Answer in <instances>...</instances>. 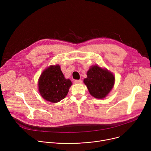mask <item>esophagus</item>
Returning a JSON list of instances; mask_svg holds the SVG:
<instances>
[{
    "label": "esophagus",
    "instance_id": "34e87169",
    "mask_svg": "<svg viewBox=\"0 0 151 151\" xmlns=\"http://www.w3.org/2000/svg\"><path fill=\"white\" fill-rule=\"evenodd\" d=\"M74 82H75V83H81L82 81L81 80H75Z\"/></svg>",
    "mask_w": 151,
    "mask_h": 151
}]
</instances>
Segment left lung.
<instances>
[{"label":"left lung","instance_id":"8db88e82","mask_svg":"<svg viewBox=\"0 0 151 151\" xmlns=\"http://www.w3.org/2000/svg\"><path fill=\"white\" fill-rule=\"evenodd\" d=\"M87 78L83 82L90 94L97 99H103L114 87V76L107 70L94 66L87 72Z\"/></svg>","mask_w":151,"mask_h":151}]
</instances>
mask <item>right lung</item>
<instances>
[{
  "label": "right lung",
  "mask_w": 151,
  "mask_h": 151,
  "mask_svg": "<svg viewBox=\"0 0 151 151\" xmlns=\"http://www.w3.org/2000/svg\"><path fill=\"white\" fill-rule=\"evenodd\" d=\"M38 84L42 97L47 101L57 103L66 96L72 82L64 78L60 66L56 65L43 72Z\"/></svg>",
  "instance_id": "add662e5"
}]
</instances>
